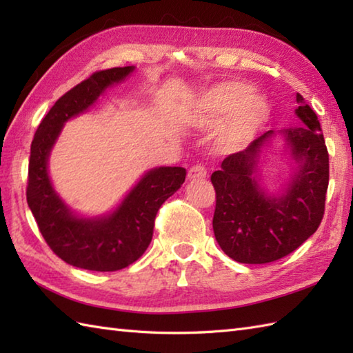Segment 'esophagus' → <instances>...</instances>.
<instances>
[{
	"label": "esophagus",
	"mask_w": 353,
	"mask_h": 353,
	"mask_svg": "<svg viewBox=\"0 0 353 353\" xmlns=\"http://www.w3.org/2000/svg\"><path fill=\"white\" fill-rule=\"evenodd\" d=\"M208 174V170L203 165H194V167L188 171L190 181H199V179H205Z\"/></svg>",
	"instance_id": "34e87169"
}]
</instances>
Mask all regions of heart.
<instances>
[{
	"label": "heart",
	"instance_id": "heart-1",
	"mask_svg": "<svg viewBox=\"0 0 353 353\" xmlns=\"http://www.w3.org/2000/svg\"><path fill=\"white\" fill-rule=\"evenodd\" d=\"M197 119L205 127L221 121L219 145L230 152L256 137L268 119V104L261 94L245 89L241 81H223L201 99Z\"/></svg>",
	"mask_w": 353,
	"mask_h": 353
}]
</instances>
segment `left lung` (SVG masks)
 I'll list each match as a JSON object with an SVG mask.
<instances>
[{"mask_svg":"<svg viewBox=\"0 0 353 353\" xmlns=\"http://www.w3.org/2000/svg\"><path fill=\"white\" fill-rule=\"evenodd\" d=\"M296 115L301 125L277 133L290 148L297 168L281 196L259 185L258 159L268 130L243 152L229 154L214 171L215 212L212 228L216 243L229 258L241 264H267L287 256L320 226L329 183V154L319 118L297 94Z\"/></svg>","mask_w":353,"mask_h":353,"instance_id":"1","label":"left lung"}]
</instances>
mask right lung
Masks as SVG:
<instances>
[{
	"label": "right lung",
	"mask_w": 353,
	"mask_h": 353,
	"mask_svg": "<svg viewBox=\"0 0 353 353\" xmlns=\"http://www.w3.org/2000/svg\"><path fill=\"white\" fill-rule=\"evenodd\" d=\"M134 66L97 71L59 99L41 121L30 148L27 203L50 249L66 264L117 272L142 256L152 241L159 208L185 182L182 167L150 170L114 212L83 219L72 214L54 191L48 157L63 124L92 106L112 85L123 81Z\"/></svg>",
	"instance_id": "1"
}]
</instances>
